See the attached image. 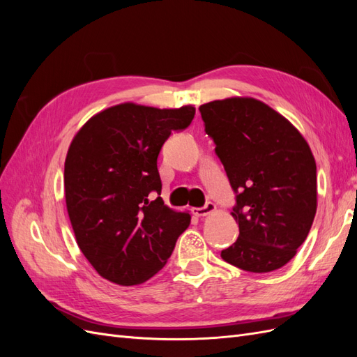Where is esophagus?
Returning <instances> with one entry per match:
<instances>
[{
	"label": "esophagus",
	"instance_id": "34e87169",
	"mask_svg": "<svg viewBox=\"0 0 357 357\" xmlns=\"http://www.w3.org/2000/svg\"><path fill=\"white\" fill-rule=\"evenodd\" d=\"M192 211H193V214L198 215V218H204V215H208V214H211V213L215 211V205H214L213 202H207V204L204 205V207H201V208H193Z\"/></svg>",
	"mask_w": 357,
	"mask_h": 357
}]
</instances>
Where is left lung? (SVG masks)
Instances as JSON below:
<instances>
[{"mask_svg": "<svg viewBox=\"0 0 357 357\" xmlns=\"http://www.w3.org/2000/svg\"><path fill=\"white\" fill-rule=\"evenodd\" d=\"M236 193V241L222 259L248 273L284 266L305 241L317 210L316 160L305 138L265 102L232 96L199 107Z\"/></svg>", "mask_w": 357, "mask_h": 357, "instance_id": "8db88e82", "label": "left lung"}]
</instances>
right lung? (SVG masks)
Returning <instances> with one entry per match:
<instances>
[{"label": "right lung", "mask_w": 357, "mask_h": 357, "mask_svg": "<svg viewBox=\"0 0 357 357\" xmlns=\"http://www.w3.org/2000/svg\"><path fill=\"white\" fill-rule=\"evenodd\" d=\"M195 107L156 109L123 102L92 116L68 147L63 186L77 245L102 278L144 283L160 271L190 214L160 197L158 156Z\"/></svg>", "instance_id": "1"}]
</instances>
